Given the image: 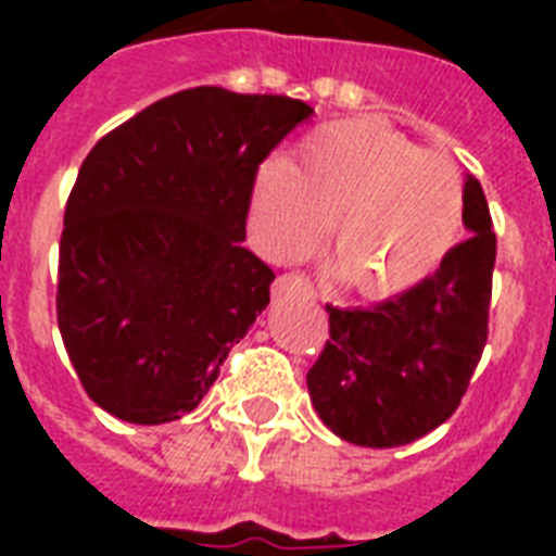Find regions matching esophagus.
Segmentation results:
<instances>
[{"label": "esophagus", "mask_w": 556, "mask_h": 556, "mask_svg": "<svg viewBox=\"0 0 556 556\" xmlns=\"http://www.w3.org/2000/svg\"><path fill=\"white\" fill-rule=\"evenodd\" d=\"M291 294L314 296L317 291H314L312 279L305 277V274H300V270H288V274L277 277V282H274V296H291Z\"/></svg>", "instance_id": "esophagus-1"}]
</instances>
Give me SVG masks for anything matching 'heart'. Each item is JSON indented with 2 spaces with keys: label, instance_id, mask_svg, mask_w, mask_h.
<instances>
[{
  "label": "heart",
  "instance_id": "obj_1",
  "mask_svg": "<svg viewBox=\"0 0 556 556\" xmlns=\"http://www.w3.org/2000/svg\"><path fill=\"white\" fill-rule=\"evenodd\" d=\"M462 173L387 124L355 117L308 135L286 167L260 178L253 213L277 256H300L331 225L340 277L395 294L439 268L462 222Z\"/></svg>",
  "mask_w": 556,
  "mask_h": 556
}]
</instances>
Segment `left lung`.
<instances>
[{"mask_svg":"<svg viewBox=\"0 0 556 556\" xmlns=\"http://www.w3.org/2000/svg\"><path fill=\"white\" fill-rule=\"evenodd\" d=\"M465 242L441 268L371 308L329 312L308 395L334 435L361 447L421 439L456 413L488 343L496 233L482 185L465 181Z\"/></svg>","mask_w":556,"mask_h":556,"instance_id":"left-lung-1","label":"left lung"}]
</instances>
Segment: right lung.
<instances>
[{
    "instance_id": "add662e5",
    "label": "right lung",
    "mask_w": 556,
    "mask_h": 556,
    "mask_svg": "<svg viewBox=\"0 0 556 556\" xmlns=\"http://www.w3.org/2000/svg\"><path fill=\"white\" fill-rule=\"evenodd\" d=\"M314 115L286 94L195 86L103 135L65 201L56 326L86 395L121 421L192 413L270 303L242 248L260 164Z\"/></svg>"
}]
</instances>
